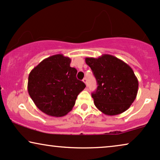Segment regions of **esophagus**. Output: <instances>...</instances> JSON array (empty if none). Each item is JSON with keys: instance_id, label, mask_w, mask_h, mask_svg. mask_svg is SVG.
<instances>
[{"instance_id": "esophagus-1", "label": "esophagus", "mask_w": 160, "mask_h": 160, "mask_svg": "<svg viewBox=\"0 0 160 160\" xmlns=\"http://www.w3.org/2000/svg\"><path fill=\"white\" fill-rule=\"evenodd\" d=\"M82 81H83V82L85 84H86V87L88 86V85H87V79L86 78H84L83 80H82Z\"/></svg>"}]
</instances>
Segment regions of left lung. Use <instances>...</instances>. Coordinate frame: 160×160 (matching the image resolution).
Listing matches in <instances>:
<instances>
[{"label":"left lung","instance_id":"obj_1","mask_svg":"<svg viewBox=\"0 0 160 160\" xmlns=\"http://www.w3.org/2000/svg\"><path fill=\"white\" fill-rule=\"evenodd\" d=\"M85 60L98 82L96 92L92 94L95 106L108 116L128 110L137 98L139 86L132 68L110 54Z\"/></svg>","mask_w":160,"mask_h":160}]
</instances>
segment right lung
I'll use <instances>...</instances> for the list:
<instances>
[{
	"instance_id": "obj_1",
	"label": "right lung",
	"mask_w": 160,
	"mask_h": 160,
	"mask_svg": "<svg viewBox=\"0 0 160 160\" xmlns=\"http://www.w3.org/2000/svg\"><path fill=\"white\" fill-rule=\"evenodd\" d=\"M71 59L55 54L42 60L30 72L28 92L35 106L46 114L62 117L72 110L86 85L77 79Z\"/></svg>"
}]
</instances>
